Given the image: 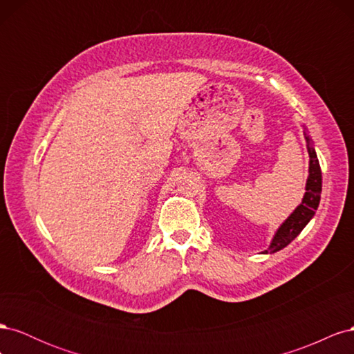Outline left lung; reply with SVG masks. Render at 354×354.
<instances>
[{"label":"left lung","mask_w":354,"mask_h":354,"mask_svg":"<svg viewBox=\"0 0 354 354\" xmlns=\"http://www.w3.org/2000/svg\"><path fill=\"white\" fill-rule=\"evenodd\" d=\"M307 140V149H308V156H310V168H308V178H307V186H306V195L303 198V202L299 203L297 209L288 217V220L276 232L274 238L269 246L267 252H276L285 248L286 245L291 243L301 230L306 227V224L312 220L315 216V211L319 207L320 202V192H322V171H320L319 160L316 156V152L313 146L310 145V138L306 136Z\"/></svg>","instance_id":"8db88e82"}]
</instances>
